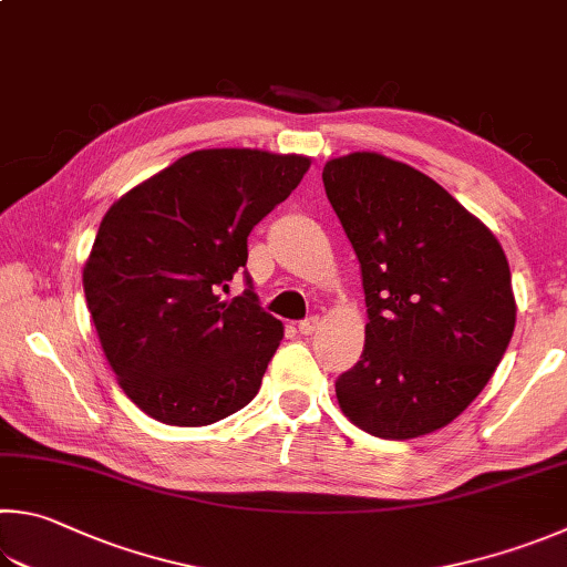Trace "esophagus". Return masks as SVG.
I'll return each mask as SVG.
<instances>
[{
    "instance_id": "1",
    "label": "esophagus",
    "mask_w": 567,
    "mask_h": 567,
    "mask_svg": "<svg viewBox=\"0 0 567 567\" xmlns=\"http://www.w3.org/2000/svg\"><path fill=\"white\" fill-rule=\"evenodd\" d=\"M317 324H319L317 317H307V319H302L300 324H297V332H300V334H312L315 329H317Z\"/></svg>"
}]
</instances>
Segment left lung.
Instances as JSON below:
<instances>
[{
    "label": "left lung",
    "mask_w": 567,
    "mask_h": 567,
    "mask_svg": "<svg viewBox=\"0 0 567 567\" xmlns=\"http://www.w3.org/2000/svg\"><path fill=\"white\" fill-rule=\"evenodd\" d=\"M362 267L364 352L337 379L344 416L379 439L454 421L501 364L516 327L511 267L486 225L424 173L379 153L322 171Z\"/></svg>",
    "instance_id": "8db88e82"
}]
</instances>
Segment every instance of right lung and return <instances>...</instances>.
Segmentation results:
<instances>
[{"label":"right lung","mask_w":567,"mask_h":567,"mask_svg":"<svg viewBox=\"0 0 567 567\" xmlns=\"http://www.w3.org/2000/svg\"><path fill=\"white\" fill-rule=\"evenodd\" d=\"M310 168L305 156L193 151L116 200L84 265L89 312L126 396L171 426H208L255 399L282 339L245 262L248 235ZM249 290L223 301L229 280Z\"/></svg>","instance_id":"right-lung-1"}]
</instances>
